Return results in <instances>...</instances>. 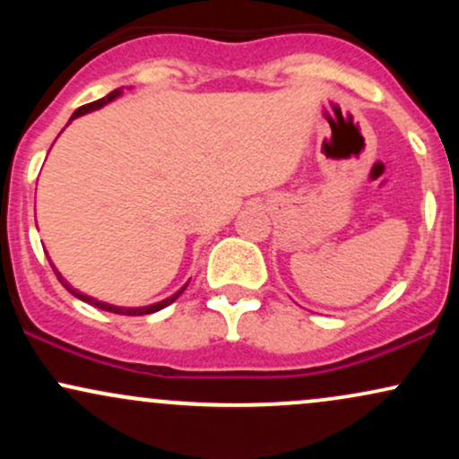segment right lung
<instances>
[{
    "instance_id": "right-lung-1",
    "label": "right lung",
    "mask_w": 459,
    "mask_h": 459,
    "mask_svg": "<svg viewBox=\"0 0 459 459\" xmlns=\"http://www.w3.org/2000/svg\"><path fill=\"white\" fill-rule=\"evenodd\" d=\"M120 94V88L118 91H114V92H109L108 97H103V99H99V101H92V103H86V105H82V108L79 109H75V114L71 116V120L73 118H77V116H82V114H88V112H92V109H99V108H103V105H108L109 101H114L116 97H118ZM54 267V265H51ZM54 272H56V276H57V281H60L62 284H65V289L66 291H71L73 296L75 298H79V299H83V302H88V304H92V307H97V308H101V310H109V313H116V315H129V317H138V315H151V313H157V310H161V308H166L168 304H172L175 302V299L181 296L183 291H186V287L187 284H183L181 289H178V291L175 293V296H170V298H166V299H161V302H157V304H151V307H140V308H125V307H112V304H105V302H99V299H94V298H91V296H86V293H79L77 289H73L71 284H68L65 278L60 276V272L56 270L54 267Z\"/></svg>"
}]
</instances>
